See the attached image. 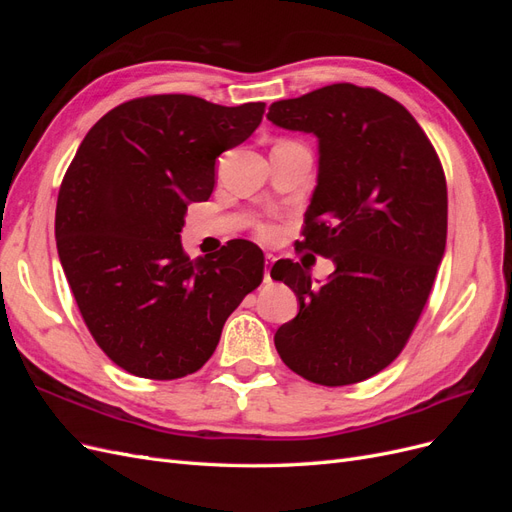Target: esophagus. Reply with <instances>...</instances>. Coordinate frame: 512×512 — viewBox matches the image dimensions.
<instances>
[{
    "label": "esophagus",
    "mask_w": 512,
    "mask_h": 512,
    "mask_svg": "<svg viewBox=\"0 0 512 512\" xmlns=\"http://www.w3.org/2000/svg\"><path fill=\"white\" fill-rule=\"evenodd\" d=\"M273 260H275V256H273V254H267V265H271ZM265 282H271V273H269V271H265Z\"/></svg>",
    "instance_id": "esophagus-1"
}]
</instances>
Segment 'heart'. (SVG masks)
Returning a JSON list of instances; mask_svg holds the SVG:
<instances>
[{"label": "heart", "instance_id": "heart-1", "mask_svg": "<svg viewBox=\"0 0 512 512\" xmlns=\"http://www.w3.org/2000/svg\"><path fill=\"white\" fill-rule=\"evenodd\" d=\"M260 235H262V237H267V239L275 237V226H271V224L260 226Z\"/></svg>", "mask_w": 512, "mask_h": 512}]
</instances>
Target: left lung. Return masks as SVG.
<instances>
[{
    "label": "left lung",
    "instance_id": "left-lung-1",
    "mask_svg": "<svg viewBox=\"0 0 512 512\" xmlns=\"http://www.w3.org/2000/svg\"><path fill=\"white\" fill-rule=\"evenodd\" d=\"M269 121L318 136V185L294 250L331 258L327 284L277 260L299 314L275 333L282 361L309 382L346 386L391 365L421 318L446 247L448 196L436 149L378 89L327 85L273 102Z\"/></svg>",
    "mask_w": 512,
    "mask_h": 512
}]
</instances>
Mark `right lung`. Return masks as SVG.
Listing matches in <instances>:
<instances>
[{
    "label": "right lung",
    "mask_w": 512,
    "mask_h": 512,
    "mask_svg": "<svg viewBox=\"0 0 512 512\" xmlns=\"http://www.w3.org/2000/svg\"><path fill=\"white\" fill-rule=\"evenodd\" d=\"M262 115L265 102L134 98L87 132L66 170L55 211L61 267L91 337L138 378L198 371L262 282L265 256L252 241L192 260L179 235L188 203L213 192L215 160Z\"/></svg>",
    "instance_id": "obj_1"
}]
</instances>
